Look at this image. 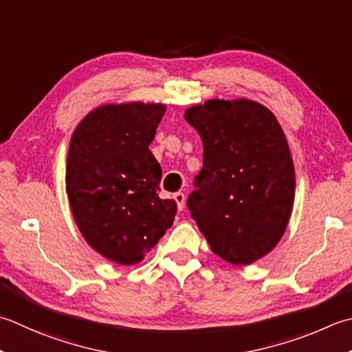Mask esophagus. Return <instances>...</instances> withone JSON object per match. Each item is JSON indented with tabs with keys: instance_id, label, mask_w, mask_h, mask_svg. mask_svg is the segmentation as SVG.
<instances>
[{
	"instance_id": "34e87169",
	"label": "esophagus",
	"mask_w": 352,
	"mask_h": 352,
	"mask_svg": "<svg viewBox=\"0 0 352 352\" xmlns=\"http://www.w3.org/2000/svg\"><path fill=\"white\" fill-rule=\"evenodd\" d=\"M174 199H175V203H177L178 210H183L184 201H186V197H184L183 192H175V194H174Z\"/></svg>"
}]
</instances>
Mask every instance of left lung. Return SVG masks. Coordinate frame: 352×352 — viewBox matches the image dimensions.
<instances>
[{"label": "left lung", "instance_id": "1", "mask_svg": "<svg viewBox=\"0 0 352 352\" xmlns=\"http://www.w3.org/2000/svg\"><path fill=\"white\" fill-rule=\"evenodd\" d=\"M203 140V169L188 206L212 252L250 265L278 245L290 221L296 175L287 137L259 102L210 99L184 111Z\"/></svg>", "mask_w": 352, "mask_h": 352}]
</instances>
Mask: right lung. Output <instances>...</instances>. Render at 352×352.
I'll use <instances>...</instances> for the list:
<instances>
[{
  "mask_svg": "<svg viewBox=\"0 0 352 352\" xmlns=\"http://www.w3.org/2000/svg\"><path fill=\"white\" fill-rule=\"evenodd\" d=\"M164 103H107L73 131L65 189L74 223L93 250L139 264L174 223L177 203L160 199L162 168L149 151Z\"/></svg>",
  "mask_w": 352,
  "mask_h": 352,
  "instance_id": "add662e5",
  "label": "right lung"
}]
</instances>
